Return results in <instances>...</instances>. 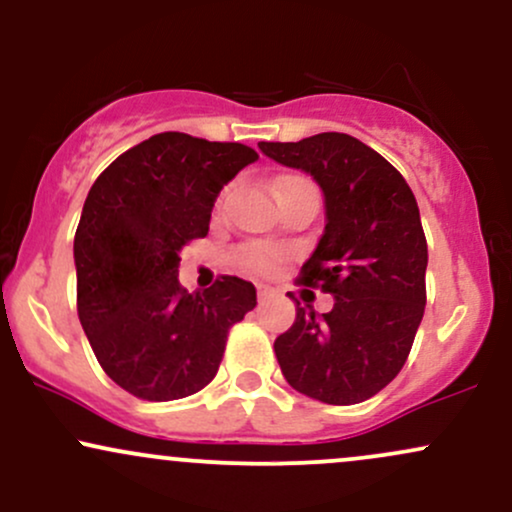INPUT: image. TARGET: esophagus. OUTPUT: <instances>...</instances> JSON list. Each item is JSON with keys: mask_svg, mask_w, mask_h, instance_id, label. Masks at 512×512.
I'll list each match as a JSON object with an SVG mask.
<instances>
[{"mask_svg": "<svg viewBox=\"0 0 512 512\" xmlns=\"http://www.w3.org/2000/svg\"><path fill=\"white\" fill-rule=\"evenodd\" d=\"M274 296V289H269V286H257V298H260V301H267V298H272Z\"/></svg>", "mask_w": 512, "mask_h": 512, "instance_id": "obj_1", "label": "esophagus"}]
</instances>
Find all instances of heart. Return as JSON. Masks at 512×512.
Listing matches in <instances>:
<instances>
[{"mask_svg": "<svg viewBox=\"0 0 512 512\" xmlns=\"http://www.w3.org/2000/svg\"><path fill=\"white\" fill-rule=\"evenodd\" d=\"M284 180H291V178H284ZM236 260L238 264H243L245 269H250V272L267 274L272 272L276 262L281 260V250L267 243H248V245H240L236 250Z\"/></svg>", "mask_w": 512, "mask_h": 512, "instance_id": "obj_1", "label": "heart"}]
</instances>
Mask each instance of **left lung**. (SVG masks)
Wrapping results in <instances>:
<instances>
[{"label":"left lung","mask_w":512,"mask_h":512,"mask_svg":"<svg viewBox=\"0 0 512 512\" xmlns=\"http://www.w3.org/2000/svg\"><path fill=\"white\" fill-rule=\"evenodd\" d=\"M257 146L313 175L325 195V233L298 284L332 293L334 308L315 315L298 303L296 322L274 342L281 373L325 404L370 399L402 370L426 308L428 248L414 192L349 134Z\"/></svg>","instance_id":"obj_1"}]
</instances>
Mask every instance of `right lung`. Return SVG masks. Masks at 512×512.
Returning <instances> with one entry per match:
<instances>
[{
    "mask_svg": "<svg viewBox=\"0 0 512 512\" xmlns=\"http://www.w3.org/2000/svg\"><path fill=\"white\" fill-rule=\"evenodd\" d=\"M252 161L245 144L161 132L93 182L74 236L76 310L101 368L129 395L170 402L207 387L228 330L257 305L238 276L195 293L178 281V252L207 236L221 187Z\"/></svg>",
    "mask_w": 512,
    "mask_h": 512,
    "instance_id": "right-lung-1",
    "label": "right lung"
}]
</instances>
